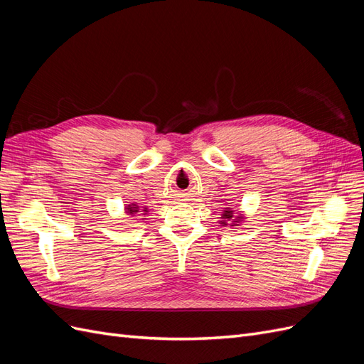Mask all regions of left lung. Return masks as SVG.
I'll return each mask as SVG.
<instances>
[{
    "label": "left lung",
    "instance_id": "1",
    "mask_svg": "<svg viewBox=\"0 0 364 364\" xmlns=\"http://www.w3.org/2000/svg\"><path fill=\"white\" fill-rule=\"evenodd\" d=\"M223 218H226L225 222H229V220H232V218H234V211H230V209H228V211L223 213ZM237 218H240V217H237ZM225 222H223V223H225ZM225 225H226V223H225Z\"/></svg>",
    "mask_w": 364,
    "mask_h": 364
}]
</instances>
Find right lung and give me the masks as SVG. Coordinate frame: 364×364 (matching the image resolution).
<instances>
[{"label":"right lung","mask_w":364,"mask_h":364,"mask_svg":"<svg viewBox=\"0 0 364 364\" xmlns=\"http://www.w3.org/2000/svg\"><path fill=\"white\" fill-rule=\"evenodd\" d=\"M127 211H129V213H136V211H138V209H135V208H129V209H127Z\"/></svg>","instance_id":"1"}]
</instances>
